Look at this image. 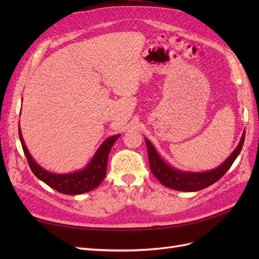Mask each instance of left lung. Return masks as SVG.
<instances>
[{
    "label": "left lung",
    "mask_w": 259,
    "mask_h": 259,
    "mask_svg": "<svg viewBox=\"0 0 259 259\" xmlns=\"http://www.w3.org/2000/svg\"><path fill=\"white\" fill-rule=\"evenodd\" d=\"M245 138V131L243 132L242 137L238 147L236 148L230 155L222 165H219L213 170L202 171V173H190V171H183L178 170L164 161L158 151L155 150L153 145L146 138L145 142L147 145L148 150V158H149V165L152 174L155 178L165 187L170 188V189L185 191V192H192L199 191L204 189L206 187H209L216 183L217 180L221 179L228 170L237 156L240 154L243 144H244Z\"/></svg>",
    "instance_id": "1"
}]
</instances>
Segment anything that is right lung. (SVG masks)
I'll use <instances>...</instances> for the list:
<instances>
[{"label": "right lung", "instance_id": "obj_1", "mask_svg": "<svg viewBox=\"0 0 259 259\" xmlns=\"http://www.w3.org/2000/svg\"><path fill=\"white\" fill-rule=\"evenodd\" d=\"M18 130L23 152L26 154L29 166L31 170L33 171V174L38 179H41L43 183L49 185L56 191L71 195L92 191L100 185L107 173V163L109 153H110V150L113 144L115 143V140L121 136L114 135L107 138L98 148L96 153L94 154L91 162L88 164V166L84 167L83 169L70 174H54L49 170H45L32 159V156L29 153L28 149L25 145V142H23L20 125Z\"/></svg>", "mask_w": 259, "mask_h": 259}]
</instances>
